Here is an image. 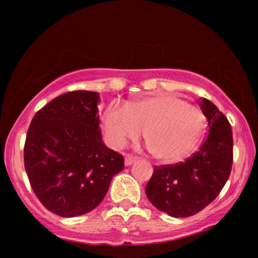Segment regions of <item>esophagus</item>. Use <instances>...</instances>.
<instances>
[{"instance_id":"esophagus-1","label":"esophagus","mask_w":258,"mask_h":258,"mask_svg":"<svg viewBox=\"0 0 258 258\" xmlns=\"http://www.w3.org/2000/svg\"><path fill=\"white\" fill-rule=\"evenodd\" d=\"M135 161H136L135 156H132V155H126L125 156V165H126V166H130V165H132Z\"/></svg>"}]
</instances>
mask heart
I'll use <instances>...</instances> for the list:
<instances>
[{
  "instance_id": "obj_1",
  "label": "heart",
  "mask_w": 258,
  "mask_h": 258,
  "mask_svg": "<svg viewBox=\"0 0 258 258\" xmlns=\"http://www.w3.org/2000/svg\"><path fill=\"white\" fill-rule=\"evenodd\" d=\"M204 115L197 106L172 94L162 93L122 105L112 103L102 117L108 143L121 149L141 135L150 149L164 161L185 155L204 128Z\"/></svg>"
}]
</instances>
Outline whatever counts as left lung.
Masks as SVG:
<instances>
[{"label": "left lung", "instance_id": "left-lung-1", "mask_svg": "<svg viewBox=\"0 0 258 258\" xmlns=\"http://www.w3.org/2000/svg\"><path fill=\"white\" fill-rule=\"evenodd\" d=\"M199 105L209 122L199 150L173 165L154 167L146 194L156 209L172 217H189L211 204L229 178L233 132L226 115L209 99Z\"/></svg>", "mask_w": 258, "mask_h": 258}]
</instances>
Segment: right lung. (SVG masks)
<instances>
[{
  "label": "right lung",
  "instance_id": "add662e5",
  "mask_svg": "<svg viewBox=\"0 0 258 258\" xmlns=\"http://www.w3.org/2000/svg\"><path fill=\"white\" fill-rule=\"evenodd\" d=\"M97 92L73 91L35 114L26 133L24 166L37 199L61 217L96 209L123 156L109 149L99 130Z\"/></svg>",
  "mask_w": 258,
  "mask_h": 258
}]
</instances>
